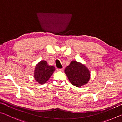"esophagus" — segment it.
Masks as SVG:
<instances>
[{
    "instance_id": "esophagus-1",
    "label": "esophagus",
    "mask_w": 122,
    "mask_h": 122,
    "mask_svg": "<svg viewBox=\"0 0 122 122\" xmlns=\"http://www.w3.org/2000/svg\"><path fill=\"white\" fill-rule=\"evenodd\" d=\"M63 69H64L63 68H61V69H59V68H57V71H63Z\"/></svg>"
}]
</instances>
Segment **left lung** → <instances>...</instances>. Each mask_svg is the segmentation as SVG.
<instances>
[{"label": "left lung", "instance_id": "obj_1", "mask_svg": "<svg viewBox=\"0 0 122 122\" xmlns=\"http://www.w3.org/2000/svg\"><path fill=\"white\" fill-rule=\"evenodd\" d=\"M65 73L71 83L77 87L86 84L90 79V72L87 68L75 61H71L66 67Z\"/></svg>", "mask_w": 122, "mask_h": 122}]
</instances>
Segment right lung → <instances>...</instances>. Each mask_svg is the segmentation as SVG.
I'll return each mask as SVG.
<instances>
[{"mask_svg":"<svg viewBox=\"0 0 122 122\" xmlns=\"http://www.w3.org/2000/svg\"><path fill=\"white\" fill-rule=\"evenodd\" d=\"M55 71L53 66H48L45 61H41L36 66L34 71V78L41 84L48 81V79Z\"/></svg>","mask_w":122,"mask_h":122,"instance_id":"1","label":"right lung"}]
</instances>
